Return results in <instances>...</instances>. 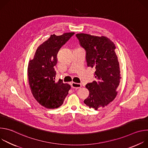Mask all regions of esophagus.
Returning <instances> with one entry per match:
<instances>
[{
    "label": "esophagus",
    "mask_w": 148,
    "mask_h": 148,
    "mask_svg": "<svg viewBox=\"0 0 148 148\" xmlns=\"http://www.w3.org/2000/svg\"><path fill=\"white\" fill-rule=\"evenodd\" d=\"M71 87L73 88H76V89H78V88H81V84H79V83H76V82H73L71 83Z\"/></svg>",
    "instance_id": "obj_1"
}]
</instances>
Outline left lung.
Returning <instances> with one entry per match:
<instances>
[{
	"label": "left lung",
	"instance_id": "obj_1",
	"mask_svg": "<svg viewBox=\"0 0 148 148\" xmlns=\"http://www.w3.org/2000/svg\"><path fill=\"white\" fill-rule=\"evenodd\" d=\"M81 47L86 51L87 66L94 67L97 81L88 83L86 87L90 94L84 103L97 110L105 107L116 97L121 78L119 64L113 42L105 36L85 33L76 34Z\"/></svg>",
	"mask_w": 148,
	"mask_h": 148
}]
</instances>
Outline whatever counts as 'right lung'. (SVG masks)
Listing matches in <instances>:
<instances>
[{"mask_svg": "<svg viewBox=\"0 0 148 148\" xmlns=\"http://www.w3.org/2000/svg\"><path fill=\"white\" fill-rule=\"evenodd\" d=\"M74 34L66 33L61 36L51 35L40 45L33 60L29 61L27 74L32 93L42 106L49 109L57 108L63 103L71 86L59 79L55 81L57 56L60 48Z\"/></svg>", "mask_w": 148, "mask_h": 148, "instance_id": "right-lung-1", "label": "right lung"}]
</instances>
